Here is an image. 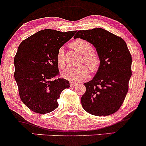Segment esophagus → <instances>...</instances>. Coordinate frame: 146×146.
Wrapping results in <instances>:
<instances>
[{
    "mask_svg": "<svg viewBox=\"0 0 146 146\" xmlns=\"http://www.w3.org/2000/svg\"><path fill=\"white\" fill-rule=\"evenodd\" d=\"M77 84L76 82H70V85L72 86V87H74L75 86H76Z\"/></svg>",
    "mask_w": 146,
    "mask_h": 146,
    "instance_id": "obj_1",
    "label": "esophagus"
}]
</instances>
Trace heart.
I'll list each match as a JSON object with an SVG mask.
<instances>
[{
  "instance_id": "obj_1",
  "label": "heart",
  "mask_w": 146,
  "mask_h": 146,
  "mask_svg": "<svg viewBox=\"0 0 146 146\" xmlns=\"http://www.w3.org/2000/svg\"><path fill=\"white\" fill-rule=\"evenodd\" d=\"M70 46L83 55L82 63H84L88 66H81L77 68H67L62 73V76L68 80L73 82L84 80L89 76V69L92 72L96 71L98 69L100 64V57L96 52L93 50L92 46L83 39L75 40L70 43ZM56 62L60 68H64L65 57L64 49L63 47L60 48L57 50Z\"/></svg>"
}]
</instances>
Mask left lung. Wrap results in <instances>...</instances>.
Listing matches in <instances>:
<instances>
[{"label": "left lung", "instance_id": "8db88e82", "mask_svg": "<svg viewBox=\"0 0 146 146\" xmlns=\"http://www.w3.org/2000/svg\"><path fill=\"white\" fill-rule=\"evenodd\" d=\"M74 38L94 45L100 59L95 77L84 84L82 106L94 116L113 114L123 103L132 76V56L125 41L102 28L80 30Z\"/></svg>", "mask_w": 146, "mask_h": 146}]
</instances>
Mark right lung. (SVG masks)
Wrapping results in <instances>:
<instances>
[{
	"label": "right lung",
	"instance_id": "1",
	"mask_svg": "<svg viewBox=\"0 0 146 146\" xmlns=\"http://www.w3.org/2000/svg\"><path fill=\"white\" fill-rule=\"evenodd\" d=\"M46 29L23 40L14 57V76L21 100L33 111L46 113L58 107L57 99L69 82L60 78L56 55L76 34Z\"/></svg>",
	"mask_w": 146,
	"mask_h": 146
}]
</instances>
